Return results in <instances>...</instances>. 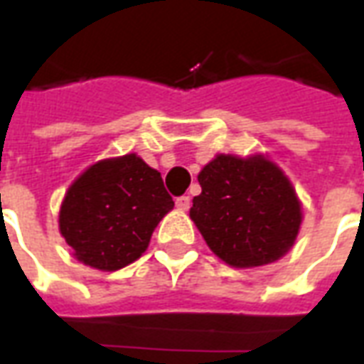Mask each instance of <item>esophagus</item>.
I'll return each mask as SVG.
<instances>
[{"instance_id":"esophagus-1","label":"esophagus","mask_w":364,"mask_h":364,"mask_svg":"<svg viewBox=\"0 0 364 364\" xmlns=\"http://www.w3.org/2000/svg\"><path fill=\"white\" fill-rule=\"evenodd\" d=\"M175 205H177V208H179V210H189L191 197H179L177 200H175Z\"/></svg>"}]
</instances>
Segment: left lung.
Returning a JSON list of instances; mask_svg holds the SVG:
<instances>
[{"mask_svg": "<svg viewBox=\"0 0 364 364\" xmlns=\"http://www.w3.org/2000/svg\"><path fill=\"white\" fill-rule=\"evenodd\" d=\"M203 193L191 220L208 247L232 267L281 259L300 230L302 206L289 177L263 156L220 154L198 173Z\"/></svg>", "mask_w": 364, "mask_h": 364, "instance_id": "1", "label": "left lung"}]
</instances>
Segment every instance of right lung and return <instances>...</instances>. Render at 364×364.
<instances>
[{"mask_svg":"<svg viewBox=\"0 0 364 364\" xmlns=\"http://www.w3.org/2000/svg\"><path fill=\"white\" fill-rule=\"evenodd\" d=\"M171 208L159 171L127 154L97 161L70 185L60 206V234L83 265L117 271L148 250Z\"/></svg>","mask_w":364,"mask_h":364,"instance_id":"obj_1","label":"right lung"}]
</instances>
